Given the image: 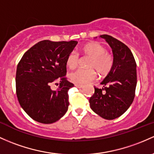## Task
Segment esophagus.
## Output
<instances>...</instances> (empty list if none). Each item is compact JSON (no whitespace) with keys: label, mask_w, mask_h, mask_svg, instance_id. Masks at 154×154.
Listing matches in <instances>:
<instances>
[{"label":"esophagus","mask_w":154,"mask_h":154,"mask_svg":"<svg viewBox=\"0 0 154 154\" xmlns=\"http://www.w3.org/2000/svg\"><path fill=\"white\" fill-rule=\"evenodd\" d=\"M74 86L77 88H82L83 87V85H80V84H74Z\"/></svg>","instance_id":"1"}]
</instances>
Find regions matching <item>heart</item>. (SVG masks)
<instances>
[{
	"mask_svg": "<svg viewBox=\"0 0 154 154\" xmlns=\"http://www.w3.org/2000/svg\"><path fill=\"white\" fill-rule=\"evenodd\" d=\"M82 52L84 55L91 57L88 67L89 69H77L69 74L70 80L75 84H86L95 80L96 72L99 75H107L110 72L113 66V58L107 52L105 47L97 42H93L82 47ZM78 53L75 51L69 52L67 55L66 63L69 69H74L78 65Z\"/></svg>",
	"mask_w": 154,
	"mask_h": 154,
	"instance_id": "heart-1",
	"label": "heart"
}]
</instances>
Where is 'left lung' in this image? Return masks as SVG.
<instances>
[{
	"instance_id": "8db88e82",
	"label": "left lung",
	"mask_w": 154,
	"mask_h": 154,
	"mask_svg": "<svg viewBox=\"0 0 154 154\" xmlns=\"http://www.w3.org/2000/svg\"><path fill=\"white\" fill-rule=\"evenodd\" d=\"M99 37L112 48L113 66L101 82L104 88H94L89 102L94 112L104 119L112 120L124 114L132 104L137 86V64L126 45L107 34Z\"/></svg>"
}]
</instances>
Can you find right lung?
<instances>
[{
  "mask_svg": "<svg viewBox=\"0 0 154 154\" xmlns=\"http://www.w3.org/2000/svg\"><path fill=\"white\" fill-rule=\"evenodd\" d=\"M77 43L43 40L22 57L17 67V96L20 106L34 121L52 124L68 110V91L74 84L65 77L66 60ZM58 78L59 88L52 90L50 85Z\"/></svg>",
  "mask_w": 154,
  "mask_h": 154,
  "instance_id": "right-lung-1",
  "label": "right lung"
}]
</instances>
